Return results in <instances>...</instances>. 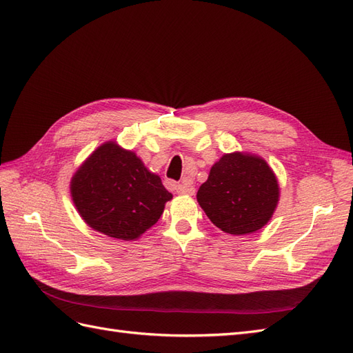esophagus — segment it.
<instances>
[{
	"mask_svg": "<svg viewBox=\"0 0 353 353\" xmlns=\"http://www.w3.org/2000/svg\"><path fill=\"white\" fill-rule=\"evenodd\" d=\"M175 190H176L178 194H188V196L194 194V191H196L193 185H190V184H187V183L175 185Z\"/></svg>",
	"mask_w": 353,
	"mask_h": 353,
	"instance_id": "34e87169",
	"label": "esophagus"
}]
</instances>
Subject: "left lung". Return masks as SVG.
I'll return each instance as SVG.
<instances>
[{
	"label": "left lung",
	"mask_w": 353,
	"mask_h": 353,
	"mask_svg": "<svg viewBox=\"0 0 353 353\" xmlns=\"http://www.w3.org/2000/svg\"><path fill=\"white\" fill-rule=\"evenodd\" d=\"M279 196V183L265 160L232 153L212 166L208 181L197 191V201L218 228L243 236L271 219Z\"/></svg>",
	"instance_id": "obj_1"
}]
</instances>
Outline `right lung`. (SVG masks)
<instances>
[{
  "mask_svg": "<svg viewBox=\"0 0 353 353\" xmlns=\"http://www.w3.org/2000/svg\"><path fill=\"white\" fill-rule=\"evenodd\" d=\"M82 219L119 240H135L159 221L172 194L132 152L114 143L99 147L72 178Z\"/></svg>",
  "mask_w": 353,
  "mask_h": 353,
  "instance_id": "1",
  "label": "right lung"
}]
</instances>
